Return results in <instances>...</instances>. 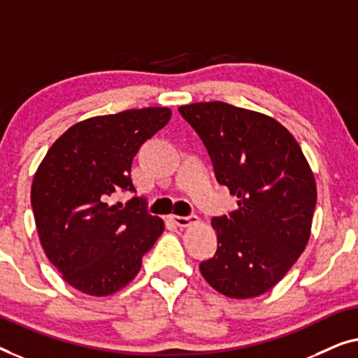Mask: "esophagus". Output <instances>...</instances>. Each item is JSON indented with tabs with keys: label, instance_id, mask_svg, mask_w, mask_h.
<instances>
[{
	"label": "esophagus",
	"instance_id": "34e87169",
	"mask_svg": "<svg viewBox=\"0 0 358 358\" xmlns=\"http://www.w3.org/2000/svg\"><path fill=\"white\" fill-rule=\"evenodd\" d=\"M170 220L175 225H178V227H186V225H189L191 222H196L198 217L196 215H170Z\"/></svg>",
	"mask_w": 358,
	"mask_h": 358
}]
</instances>
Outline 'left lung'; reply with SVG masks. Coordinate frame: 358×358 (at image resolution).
Returning a JSON list of instances; mask_svg holds the SVG:
<instances>
[{
  "mask_svg": "<svg viewBox=\"0 0 358 358\" xmlns=\"http://www.w3.org/2000/svg\"><path fill=\"white\" fill-rule=\"evenodd\" d=\"M208 149L238 209L213 217L217 251L203 278L231 299L258 296L284 278L310 238L316 183L299 143L274 118L224 102L178 108Z\"/></svg>",
  "mask_w": 358,
  "mask_h": 358,
  "instance_id": "left-lung-1",
  "label": "left lung"
}]
</instances>
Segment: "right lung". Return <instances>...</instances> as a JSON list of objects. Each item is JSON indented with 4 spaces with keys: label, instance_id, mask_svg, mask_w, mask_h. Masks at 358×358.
I'll list each match as a JSON object with an SVG mask.
<instances>
[{
    "label": "right lung",
    "instance_id": "obj_1",
    "mask_svg": "<svg viewBox=\"0 0 358 358\" xmlns=\"http://www.w3.org/2000/svg\"><path fill=\"white\" fill-rule=\"evenodd\" d=\"M165 107L124 110L84 120L55 141L34 177L30 203L45 255L63 279L105 296L129 284L164 231L136 193L131 165L141 145L170 120Z\"/></svg>",
    "mask_w": 358,
    "mask_h": 358
}]
</instances>
